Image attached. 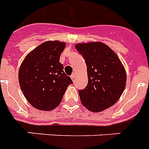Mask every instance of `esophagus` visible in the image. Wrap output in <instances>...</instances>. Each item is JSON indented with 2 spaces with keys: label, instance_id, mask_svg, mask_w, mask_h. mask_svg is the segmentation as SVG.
<instances>
[{
  "label": "esophagus",
  "instance_id": "obj_1",
  "mask_svg": "<svg viewBox=\"0 0 149 149\" xmlns=\"http://www.w3.org/2000/svg\"><path fill=\"white\" fill-rule=\"evenodd\" d=\"M75 77H76V74H75V73H72V74L71 75V79H72V80H74Z\"/></svg>",
  "mask_w": 149,
  "mask_h": 149
}]
</instances>
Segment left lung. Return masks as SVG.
Segmentation results:
<instances>
[{"instance_id": "8db88e82", "label": "left lung", "mask_w": 149, "mask_h": 149, "mask_svg": "<svg viewBox=\"0 0 149 149\" xmlns=\"http://www.w3.org/2000/svg\"><path fill=\"white\" fill-rule=\"evenodd\" d=\"M75 47L84 56L87 68L88 84L79 91L82 104L93 112L113 106L123 93L127 80L118 55L100 42L80 43Z\"/></svg>"}]
</instances>
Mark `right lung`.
<instances>
[{
    "label": "right lung",
    "mask_w": 149,
    "mask_h": 149,
    "mask_svg": "<svg viewBox=\"0 0 149 149\" xmlns=\"http://www.w3.org/2000/svg\"><path fill=\"white\" fill-rule=\"evenodd\" d=\"M65 43L48 41L29 52L22 62L18 80L24 97L41 111H52L59 105L72 79L59 62Z\"/></svg>",
    "instance_id": "add662e5"
}]
</instances>
